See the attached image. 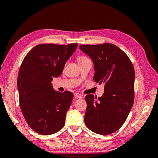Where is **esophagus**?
<instances>
[{"label":"esophagus","mask_w":158,"mask_h":158,"mask_svg":"<svg viewBox=\"0 0 158 158\" xmlns=\"http://www.w3.org/2000/svg\"><path fill=\"white\" fill-rule=\"evenodd\" d=\"M74 97L76 99H78V98L81 99V98H82V95H81V94H78V93H75L74 94Z\"/></svg>","instance_id":"34e87169"}]
</instances>
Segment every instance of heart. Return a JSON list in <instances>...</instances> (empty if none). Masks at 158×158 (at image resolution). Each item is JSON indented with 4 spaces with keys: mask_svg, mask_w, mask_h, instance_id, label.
I'll return each instance as SVG.
<instances>
[{
    "mask_svg": "<svg viewBox=\"0 0 158 158\" xmlns=\"http://www.w3.org/2000/svg\"><path fill=\"white\" fill-rule=\"evenodd\" d=\"M89 60L87 57H85L84 56H80L79 58L78 59V63H80V62H82V61H85V60Z\"/></svg>",
    "mask_w": 158,
    "mask_h": 158,
    "instance_id": "heart-1",
    "label": "heart"
}]
</instances>
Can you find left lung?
I'll return each instance as SVG.
<instances>
[{
	"instance_id": "1",
	"label": "left lung",
	"mask_w": 158,
	"mask_h": 158,
	"mask_svg": "<svg viewBox=\"0 0 158 158\" xmlns=\"http://www.w3.org/2000/svg\"><path fill=\"white\" fill-rule=\"evenodd\" d=\"M80 49L93 61L94 80L104 85L102 97H85V124L95 133L110 135L122 127L133 106L135 69L128 56L114 45H81Z\"/></svg>"
}]
</instances>
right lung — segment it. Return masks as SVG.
Segmentation results:
<instances>
[{"mask_svg": "<svg viewBox=\"0 0 158 158\" xmlns=\"http://www.w3.org/2000/svg\"><path fill=\"white\" fill-rule=\"evenodd\" d=\"M77 46L37 45L21 64L17 81L20 106L28 125L41 135L56 133L64 125L73 94L55 91L51 82L63 73Z\"/></svg>", "mask_w": 158, "mask_h": 158, "instance_id": "1", "label": "right lung"}]
</instances>
